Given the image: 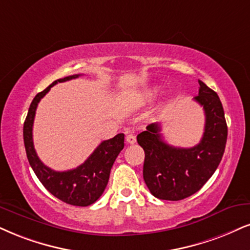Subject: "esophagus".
I'll return each mask as SVG.
<instances>
[{
  "label": "esophagus",
  "instance_id": "obj_1",
  "mask_svg": "<svg viewBox=\"0 0 250 250\" xmlns=\"http://www.w3.org/2000/svg\"><path fill=\"white\" fill-rule=\"evenodd\" d=\"M135 141H137V138L133 134H127L126 135V143L128 145H134Z\"/></svg>",
  "mask_w": 250,
  "mask_h": 250
}]
</instances>
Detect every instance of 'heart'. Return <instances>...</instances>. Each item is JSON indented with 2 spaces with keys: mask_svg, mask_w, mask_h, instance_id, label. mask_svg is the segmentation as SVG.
I'll list each match as a JSON object with an SVG mask.
<instances>
[{
  "mask_svg": "<svg viewBox=\"0 0 250 250\" xmlns=\"http://www.w3.org/2000/svg\"><path fill=\"white\" fill-rule=\"evenodd\" d=\"M158 90H159L158 88H150V89H148V90L141 92L139 96H138V102H139V103H144V102L148 101L150 97L154 96V95L158 92Z\"/></svg>",
  "mask_w": 250,
  "mask_h": 250,
  "instance_id": "b5f03b06",
  "label": "heart"
}]
</instances>
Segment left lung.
<instances>
[{"label":"left lung","mask_w":250,"mask_h":250,"mask_svg":"<svg viewBox=\"0 0 250 250\" xmlns=\"http://www.w3.org/2000/svg\"><path fill=\"white\" fill-rule=\"evenodd\" d=\"M199 92L193 98L205 112L202 140L190 148L170 146L163 140L161 126L153 123L138 134L145 150L144 180L159 199L181 200L202 189L223 159L227 141V124L220 98L199 80Z\"/></svg>","instance_id":"left-lung-1"}]
</instances>
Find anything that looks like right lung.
Here are the masks:
<instances>
[{
    "instance_id": "right-lung-1",
    "label": "right lung",
    "mask_w": 250,
    "mask_h": 250,
    "mask_svg": "<svg viewBox=\"0 0 250 250\" xmlns=\"http://www.w3.org/2000/svg\"><path fill=\"white\" fill-rule=\"evenodd\" d=\"M79 76L80 75H70L57 80L45 90L36 95L24 122L23 137L27 160L42 186L54 197L67 204L89 206L96 202L105 190L113 162L116 161L120 150L124 148V134L119 133L112 139L102 141L100 146L85 160L84 163L67 171H55L40 161L33 146L32 139L33 120H35L36 110L40 100L57 83L69 81Z\"/></svg>"
}]
</instances>
